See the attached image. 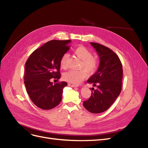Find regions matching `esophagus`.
Here are the masks:
<instances>
[{"instance_id": "esophagus-1", "label": "esophagus", "mask_w": 148, "mask_h": 148, "mask_svg": "<svg viewBox=\"0 0 148 148\" xmlns=\"http://www.w3.org/2000/svg\"><path fill=\"white\" fill-rule=\"evenodd\" d=\"M68 85L69 86H71V87H76V86H77V85H76V84H73V83H68Z\"/></svg>"}]
</instances>
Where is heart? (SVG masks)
<instances>
[{"label": "heart", "mask_w": 148, "mask_h": 148, "mask_svg": "<svg viewBox=\"0 0 148 148\" xmlns=\"http://www.w3.org/2000/svg\"><path fill=\"white\" fill-rule=\"evenodd\" d=\"M73 53L81 59L79 67L84 69L66 71L63 75V79L69 83L78 84L86 78V71L88 73H92L96 70L98 62L96 58L92 56L91 51L84 46H79L75 47L73 49ZM68 59V53H65L62 55L60 60V65L62 69H65L66 68Z\"/></svg>", "instance_id": "1"}]
</instances>
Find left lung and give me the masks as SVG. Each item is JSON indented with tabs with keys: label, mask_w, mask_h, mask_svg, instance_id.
<instances>
[{
	"label": "left lung",
	"mask_w": 148,
	"mask_h": 148,
	"mask_svg": "<svg viewBox=\"0 0 148 148\" xmlns=\"http://www.w3.org/2000/svg\"><path fill=\"white\" fill-rule=\"evenodd\" d=\"M99 57L100 64L96 72L87 82L97 89L92 91L89 99L83 106L93 114L102 113L112 105L122 90V65L115 52L102 44L91 42Z\"/></svg>",
	"instance_id": "8db88e82"
}]
</instances>
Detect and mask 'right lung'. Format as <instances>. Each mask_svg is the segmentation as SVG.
<instances>
[{"mask_svg": "<svg viewBox=\"0 0 148 148\" xmlns=\"http://www.w3.org/2000/svg\"><path fill=\"white\" fill-rule=\"evenodd\" d=\"M71 40H52L35 50L25 64L24 83L31 100L40 109L49 110L62 100L65 82L53 84L51 78H60V60L70 49ZM56 80V79H55Z\"/></svg>", "mask_w": 148, "mask_h": 148, "instance_id": "add662e5", "label": "right lung"}]
</instances>
